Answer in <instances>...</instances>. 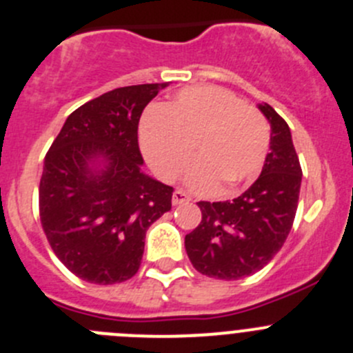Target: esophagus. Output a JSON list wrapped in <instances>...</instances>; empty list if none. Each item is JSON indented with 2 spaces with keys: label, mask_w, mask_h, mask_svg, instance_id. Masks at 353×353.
Returning <instances> with one entry per match:
<instances>
[{
  "label": "esophagus",
  "mask_w": 353,
  "mask_h": 353,
  "mask_svg": "<svg viewBox=\"0 0 353 353\" xmlns=\"http://www.w3.org/2000/svg\"><path fill=\"white\" fill-rule=\"evenodd\" d=\"M191 196L183 190H176L172 194V205H183V203H190Z\"/></svg>",
  "instance_id": "1"
}]
</instances>
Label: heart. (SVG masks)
<instances>
[{"label":"heart","instance_id":"obj_1","mask_svg":"<svg viewBox=\"0 0 353 353\" xmlns=\"http://www.w3.org/2000/svg\"><path fill=\"white\" fill-rule=\"evenodd\" d=\"M271 131L256 108L231 91L194 85L179 91L162 110L145 115L139 145L157 176L172 181L194 153L186 181L196 191L234 193L262 170Z\"/></svg>","mask_w":353,"mask_h":353}]
</instances>
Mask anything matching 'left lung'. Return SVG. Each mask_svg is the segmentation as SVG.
<instances>
[{
    "mask_svg": "<svg viewBox=\"0 0 353 353\" xmlns=\"http://www.w3.org/2000/svg\"><path fill=\"white\" fill-rule=\"evenodd\" d=\"M271 153L259 179L232 201H198L201 221L184 238L193 268L215 279L246 278L268 265L292 231L302 167L285 119L268 103Z\"/></svg>",
    "mask_w": 353,
    "mask_h": 353,
    "instance_id": "8db88e82",
    "label": "left lung"
}]
</instances>
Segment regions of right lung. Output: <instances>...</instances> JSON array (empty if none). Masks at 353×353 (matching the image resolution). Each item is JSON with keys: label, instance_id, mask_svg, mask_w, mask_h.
I'll list each match as a JSON object with an SVG mask.
<instances>
[{"label": "right lung", "instance_id": "1", "mask_svg": "<svg viewBox=\"0 0 353 353\" xmlns=\"http://www.w3.org/2000/svg\"><path fill=\"white\" fill-rule=\"evenodd\" d=\"M117 88L72 112L44 157L39 215L54 255L94 285L131 279L150 225L172 207V188L141 170L138 124L167 88Z\"/></svg>", "mask_w": 353, "mask_h": 353}]
</instances>
